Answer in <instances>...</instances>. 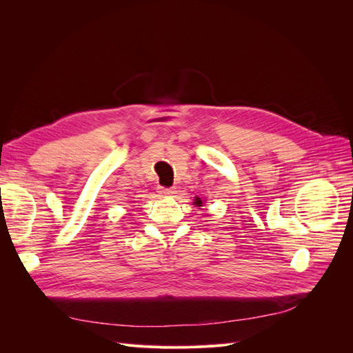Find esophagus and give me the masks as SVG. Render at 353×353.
<instances>
[{
    "label": "esophagus",
    "mask_w": 353,
    "mask_h": 353,
    "mask_svg": "<svg viewBox=\"0 0 353 353\" xmlns=\"http://www.w3.org/2000/svg\"><path fill=\"white\" fill-rule=\"evenodd\" d=\"M175 193V187H159V194L162 196H170Z\"/></svg>",
    "instance_id": "34e87169"
}]
</instances>
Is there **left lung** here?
Wrapping results in <instances>:
<instances>
[{"instance_id":"left-lung-1","label":"left lung","mask_w":353,"mask_h":353,"mask_svg":"<svg viewBox=\"0 0 353 353\" xmlns=\"http://www.w3.org/2000/svg\"><path fill=\"white\" fill-rule=\"evenodd\" d=\"M194 205H197V206H201V200L196 199V201H194Z\"/></svg>"}]
</instances>
